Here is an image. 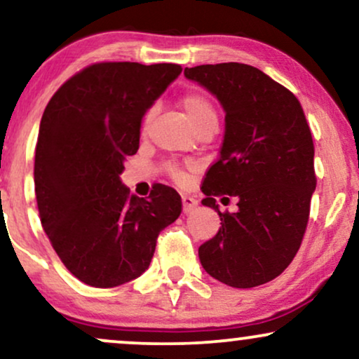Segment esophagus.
Here are the masks:
<instances>
[{"label":"esophagus","instance_id":"obj_1","mask_svg":"<svg viewBox=\"0 0 359 359\" xmlns=\"http://www.w3.org/2000/svg\"><path fill=\"white\" fill-rule=\"evenodd\" d=\"M196 207H197L196 198L191 197V196H184L182 197V210H184V214L192 212V210L196 209Z\"/></svg>","mask_w":359,"mask_h":359}]
</instances>
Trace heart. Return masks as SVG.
Masks as SVG:
<instances>
[{
    "label": "heart",
    "instance_id": "obj_1",
    "mask_svg": "<svg viewBox=\"0 0 359 359\" xmlns=\"http://www.w3.org/2000/svg\"><path fill=\"white\" fill-rule=\"evenodd\" d=\"M180 107H182L185 115H187L189 122H191L194 127L201 128L207 123H217V111H215V107L212 102L209 100V97L204 95L198 90H189L187 93L180 98ZM154 116V109H150L144 116V127L147 128L150 120ZM172 175L177 182H184L185 174L180 170H172Z\"/></svg>",
    "mask_w": 359,
    "mask_h": 359
}]
</instances>
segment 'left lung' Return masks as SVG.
Segmentation results:
<instances>
[{"label": "left lung", "mask_w": 359, "mask_h": 359, "mask_svg": "<svg viewBox=\"0 0 359 359\" xmlns=\"http://www.w3.org/2000/svg\"><path fill=\"white\" fill-rule=\"evenodd\" d=\"M184 75L209 90L226 111L221 157L202 184V204L217 210L221 227L198 248V259L207 274L227 286H261L291 264L308 226L316 175L303 107L250 65H201ZM217 195L236 196V212L222 215Z\"/></svg>", "instance_id": "1"}]
</instances>
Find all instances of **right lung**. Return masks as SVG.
Listing matches in <instances>:
<instances>
[{"label":"right lung","mask_w":359,"mask_h":359,"mask_svg":"<svg viewBox=\"0 0 359 359\" xmlns=\"http://www.w3.org/2000/svg\"><path fill=\"white\" fill-rule=\"evenodd\" d=\"M175 63L90 65L43 111L34 152L41 226L70 273L115 287L145 273L157 237L182 212L172 187L130 196L120 174L137 154L145 111L180 75Z\"/></svg>","instance_id":"add662e5"}]
</instances>
